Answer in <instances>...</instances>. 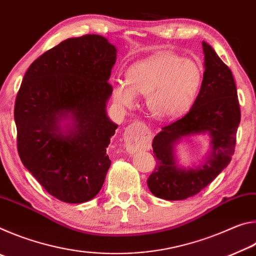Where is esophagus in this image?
Here are the masks:
<instances>
[{"label":"esophagus","instance_id":"esophagus-1","mask_svg":"<svg viewBox=\"0 0 256 256\" xmlns=\"http://www.w3.org/2000/svg\"><path fill=\"white\" fill-rule=\"evenodd\" d=\"M151 132L144 124L134 122L125 131V146L130 151L146 148L150 144Z\"/></svg>","mask_w":256,"mask_h":256}]
</instances>
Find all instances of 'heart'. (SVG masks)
<instances>
[{
	"mask_svg": "<svg viewBox=\"0 0 256 256\" xmlns=\"http://www.w3.org/2000/svg\"><path fill=\"white\" fill-rule=\"evenodd\" d=\"M126 81L112 86V97L123 106H132L136 94L146 96V106L154 118L172 120L184 115L198 96L203 72L196 60L162 53L132 64Z\"/></svg>",
	"mask_w": 256,
	"mask_h": 256,
	"instance_id": "1",
	"label": "heart"
}]
</instances>
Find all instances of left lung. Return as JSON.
Segmentation results:
<instances>
[{
    "instance_id": "left-lung-1",
    "label": "left lung",
    "mask_w": 256,
    "mask_h": 256,
    "mask_svg": "<svg viewBox=\"0 0 256 256\" xmlns=\"http://www.w3.org/2000/svg\"><path fill=\"white\" fill-rule=\"evenodd\" d=\"M204 73L200 92L183 118L166 125L152 141L156 158L148 188L154 196L176 201L196 196L206 188L230 162L235 151L240 110L232 73L212 47L202 42ZM208 132L212 150L198 168L176 164L174 146L182 137Z\"/></svg>"
}]
</instances>
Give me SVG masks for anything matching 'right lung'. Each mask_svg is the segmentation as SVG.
Listing matches in <instances>:
<instances>
[{"label": "right lung", "instance_id": "add662e5", "mask_svg": "<svg viewBox=\"0 0 256 256\" xmlns=\"http://www.w3.org/2000/svg\"><path fill=\"white\" fill-rule=\"evenodd\" d=\"M116 53L99 34L68 38L34 60L16 94L19 157L63 202L94 198L110 166L106 149L118 125L108 118L106 102Z\"/></svg>", "mask_w": 256, "mask_h": 256}]
</instances>
